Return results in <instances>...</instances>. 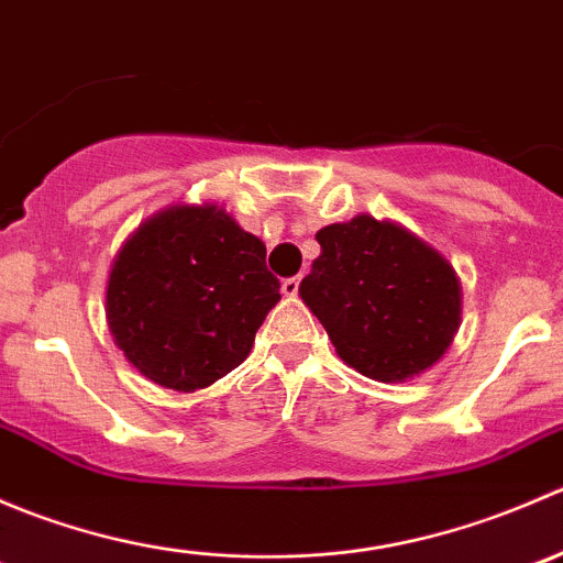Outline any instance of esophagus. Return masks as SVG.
I'll use <instances>...</instances> for the list:
<instances>
[{"label":"esophagus","mask_w":563,"mask_h":563,"mask_svg":"<svg viewBox=\"0 0 563 563\" xmlns=\"http://www.w3.org/2000/svg\"><path fill=\"white\" fill-rule=\"evenodd\" d=\"M299 283H302V280H299V277H286V280L280 283V291L286 294V297H297V294H299Z\"/></svg>","instance_id":"obj_1"}]
</instances>
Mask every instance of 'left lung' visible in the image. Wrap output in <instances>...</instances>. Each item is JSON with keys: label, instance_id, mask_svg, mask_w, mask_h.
<instances>
[{"label": "left lung", "instance_id": "obj_1", "mask_svg": "<svg viewBox=\"0 0 563 563\" xmlns=\"http://www.w3.org/2000/svg\"><path fill=\"white\" fill-rule=\"evenodd\" d=\"M321 255L299 297L349 367L397 384L433 367L463 310L457 272L395 220L356 214L316 234Z\"/></svg>", "mask_w": 563, "mask_h": 563}]
</instances>
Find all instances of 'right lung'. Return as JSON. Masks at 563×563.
Instances as JSON below:
<instances>
[{"label":"right lung","instance_id":"1","mask_svg":"<svg viewBox=\"0 0 563 563\" xmlns=\"http://www.w3.org/2000/svg\"><path fill=\"white\" fill-rule=\"evenodd\" d=\"M280 299L266 247L218 203H174L139 225L108 275L113 343L174 391L212 387L247 360Z\"/></svg>","mask_w":563,"mask_h":563}]
</instances>
